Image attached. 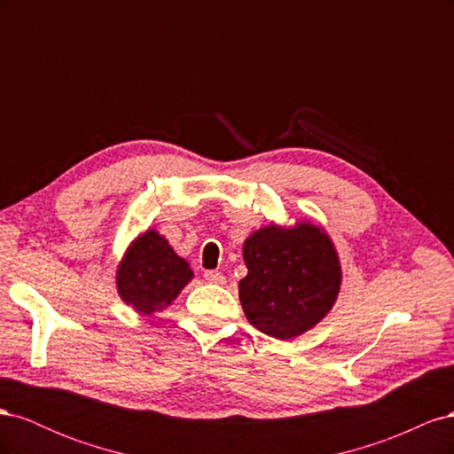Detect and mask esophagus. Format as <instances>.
I'll list each match as a JSON object with an SVG mask.
<instances>
[{
    "mask_svg": "<svg viewBox=\"0 0 454 454\" xmlns=\"http://www.w3.org/2000/svg\"><path fill=\"white\" fill-rule=\"evenodd\" d=\"M204 278H206V282H210V284H223L225 282V277L219 270H206Z\"/></svg>",
    "mask_w": 454,
    "mask_h": 454,
    "instance_id": "esophagus-1",
    "label": "esophagus"
}]
</instances>
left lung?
I'll use <instances>...</instances> for the list:
<instances>
[{
	"label": "left lung",
	"instance_id": "8db88e82",
	"mask_svg": "<svg viewBox=\"0 0 454 454\" xmlns=\"http://www.w3.org/2000/svg\"><path fill=\"white\" fill-rule=\"evenodd\" d=\"M242 257L248 274L239 282L240 303L265 335L295 339L333 309L342 270L322 227L310 222L261 227L244 240Z\"/></svg>",
	"mask_w": 454,
	"mask_h": 454
}]
</instances>
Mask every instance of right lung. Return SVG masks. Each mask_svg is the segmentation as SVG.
Segmentation results:
<instances>
[{"mask_svg":"<svg viewBox=\"0 0 454 454\" xmlns=\"http://www.w3.org/2000/svg\"><path fill=\"white\" fill-rule=\"evenodd\" d=\"M193 278L189 263L155 229L136 237L117 265V294L136 312L167 309Z\"/></svg>","mask_w":454,"mask_h":454,"instance_id":"add662e5","label":"right lung"}]
</instances>
